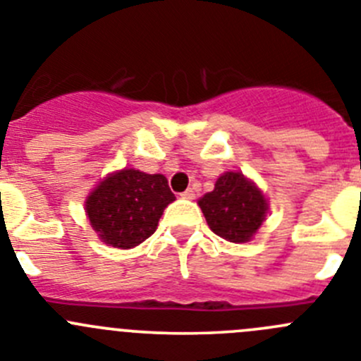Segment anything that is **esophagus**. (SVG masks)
<instances>
[{"mask_svg":"<svg viewBox=\"0 0 361 361\" xmlns=\"http://www.w3.org/2000/svg\"><path fill=\"white\" fill-rule=\"evenodd\" d=\"M181 197H185V200H194V197H196V192H194V188H187V190L181 194Z\"/></svg>","mask_w":361,"mask_h":361,"instance_id":"esophagus-1","label":"esophagus"}]
</instances>
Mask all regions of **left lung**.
<instances>
[{"instance_id": "1", "label": "left lung", "mask_w": 361, "mask_h": 361, "mask_svg": "<svg viewBox=\"0 0 361 361\" xmlns=\"http://www.w3.org/2000/svg\"><path fill=\"white\" fill-rule=\"evenodd\" d=\"M200 207L210 230L230 242L251 240L267 214L265 197L242 173L222 174Z\"/></svg>"}]
</instances>
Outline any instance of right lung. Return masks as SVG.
Listing matches in <instances>:
<instances>
[{"label": "right lung", "instance_id": "add662e5", "mask_svg": "<svg viewBox=\"0 0 361 361\" xmlns=\"http://www.w3.org/2000/svg\"><path fill=\"white\" fill-rule=\"evenodd\" d=\"M174 200L165 176L124 169L90 194L87 215L103 242L128 249L154 233L161 212Z\"/></svg>", "mask_w": 361, "mask_h": 361}]
</instances>
